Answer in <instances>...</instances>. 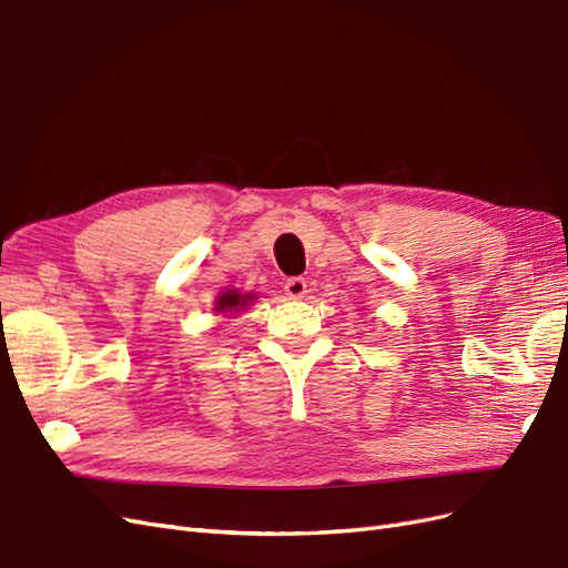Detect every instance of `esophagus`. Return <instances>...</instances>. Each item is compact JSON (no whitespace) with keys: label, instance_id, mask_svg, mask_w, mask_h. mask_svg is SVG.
Segmentation results:
<instances>
[{"label":"esophagus","instance_id":"obj_1","mask_svg":"<svg viewBox=\"0 0 568 568\" xmlns=\"http://www.w3.org/2000/svg\"><path fill=\"white\" fill-rule=\"evenodd\" d=\"M284 291H286V296H288V298L298 301V298H303V296L307 294V282H305L303 277H294V280H288V282H286Z\"/></svg>","mask_w":568,"mask_h":568}]
</instances>
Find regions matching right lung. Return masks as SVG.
<instances>
[{
    "mask_svg": "<svg viewBox=\"0 0 568 568\" xmlns=\"http://www.w3.org/2000/svg\"><path fill=\"white\" fill-rule=\"evenodd\" d=\"M255 301V294H242L239 288H227V291H220L215 303H213V311L222 313V315H236L246 311V307Z\"/></svg>",
    "mask_w": 568,
    "mask_h": 568,
    "instance_id": "1",
    "label": "right lung"
}]
</instances>
